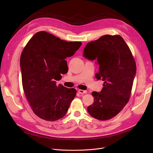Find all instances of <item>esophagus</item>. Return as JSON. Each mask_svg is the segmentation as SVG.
<instances>
[{"instance_id": "esophagus-1", "label": "esophagus", "mask_w": 153, "mask_h": 153, "mask_svg": "<svg viewBox=\"0 0 153 153\" xmlns=\"http://www.w3.org/2000/svg\"><path fill=\"white\" fill-rule=\"evenodd\" d=\"M78 92H79V94H86L87 93L86 91H84V90H81V89L78 90Z\"/></svg>"}]
</instances>
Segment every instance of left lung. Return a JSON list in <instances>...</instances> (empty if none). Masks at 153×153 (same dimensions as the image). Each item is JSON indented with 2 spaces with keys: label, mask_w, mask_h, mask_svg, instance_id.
Listing matches in <instances>:
<instances>
[{
  "label": "left lung",
  "mask_w": 153,
  "mask_h": 153,
  "mask_svg": "<svg viewBox=\"0 0 153 153\" xmlns=\"http://www.w3.org/2000/svg\"><path fill=\"white\" fill-rule=\"evenodd\" d=\"M83 56L97 60L99 72L95 77L104 82L100 92L92 93L94 101L87 111L97 120H110L129 101L136 71L132 53L121 36L106 35L88 43Z\"/></svg>",
  "instance_id": "8db88e82"
}]
</instances>
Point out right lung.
I'll return each mask as SVG.
<instances>
[{
	"mask_svg": "<svg viewBox=\"0 0 153 153\" xmlns=\"http://www.w3.org/2000/svg\"><path fill=\"white\" fill-rule=\"evenodd\" d=\"M81 45L43 31L35 33L24 48L20 61L23 91L32 110L40 118L55 121L66 114L76 90L57 86L56 81L67 73L65 59Z\"/></svg>",
	"mask_w": 153,
	"mask_h": 153,
	"instance_id": "add662e5",
	"label": "right lung"
}]
</instances>
